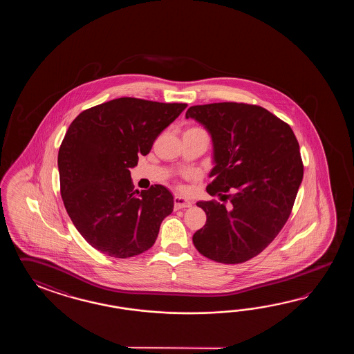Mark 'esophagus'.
I'll return each instance as SVG.
<instances>
[{"label": "esophagus", "instance_id": "obj_1", "mask_svg": "<svg viewBox=\"0 0 354 354\" xmlns=\"http://www.w3.org/2000/svg\"><path fill=\"white\" fill-rule=\"evenodd\" d=\"M174 210H180V209H185V207H191L192 203L180 196H176L174 198Z\"/></svg>", "mask_w": 354, "mask_h": 354}]
</instances>
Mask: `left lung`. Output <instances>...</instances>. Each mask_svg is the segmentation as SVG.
<instances>
[{"mask_svg": "<svg viewBox=\"0 0 354 354\" xmlns=\"http://www.w3.org/2000/svg\"><path fill=\"white\" fill-rule=\"evenodd\" d=\"M186 118L211 134L215 167L206 191L224 201L197 203L206 224L192 241L215 262H247L271 244L290 218L304 176L299 142L287 122L261 106H191Z\"/></svg>", "mask_w": 354, "mask_h": 354, "instance_id": "left-lung-1", "label": "left lung"}]
</instances>
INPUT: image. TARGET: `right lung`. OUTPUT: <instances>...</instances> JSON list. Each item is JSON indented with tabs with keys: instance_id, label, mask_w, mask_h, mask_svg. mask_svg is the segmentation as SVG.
Wrapping results in <instances>:
<instances>
[{
	"instance_id": "add662e5",
	"label": "right lung",
	"mask_w": 354,
	"mask_h": 354,
	"mask_svg": "<svg viewBox=\"0 0 354 354\" xmlns=\"http://www.w3.org/2000/svg\"><path fill=\"white\" fill-rule=\"evenodd\" d=\"M187 104L120 97L93 106L69 125L58 153L60 195L86 241L106 256L151 248L174 196L162 185L139 192L129 168Z\"/></svg>"
}]
</instances>
